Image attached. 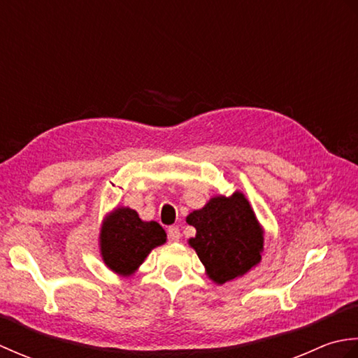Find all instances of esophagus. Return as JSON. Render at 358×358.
I'll return each mask as SVG.
<instances>
[{
	"label": "esophagus",
	"mask_w": 358,
	"mask_h": 358,
	"mask_svg": "<svg viewBox=\"0 0 358 358\" xmlns=\"http://www.w3.org/2000/svg\"><path fill=\"white\" fill-rule=\"evenodd\" d=\"M167 235H169V238H171L172 241H178L180 237H181L180 229H178L177 226H171L169 229H167Z\"/></svg>",
	"instance_id": "esophagus-1"
}]
</instances>
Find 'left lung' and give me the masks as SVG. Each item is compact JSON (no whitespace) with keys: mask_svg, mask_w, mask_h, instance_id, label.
<instances>
[{"mask_svg":"<svg viewBox=\"0 0 358 358\" xmlns=\"http://www.w3.org/2000/svg\"><path fill=\"white\" fill-rule=\"evenodd\" d=\"M186 222L196 229L189 245L217 285L245 275L260 263L263 229L241 192L214 196L206 206L191 212Z\"/></svg>","mask_w":358,"mask_h":358,"instance_id":"left-lung-1","label":"left lung"}]
</instances>
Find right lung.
<instances>
[{
	"label": "right lung",
	"instance_id": "obj_1",
	"mask_svg": "<svg viewBox=\"0 0 358 358\" xmlns=\"http://www.w3.org/2000/svg\"><path fill=\"white\" fill-rule=\"evenodd\" d=\"M166 243V232L157 222H143L134 209L117 208L104 218L100 250L104 264L120 275H132L144 258Z\"/></svg>",
	"mask_w": 358,
	"mask_h": 358
}]
</instances>
